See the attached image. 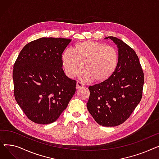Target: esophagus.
I'll return each instance as SVG.
<instances>
[{
	"instance_id": "esophagus-1",
	"label": "esophagus",
	"mask_w": 159,
	"mask_h": 159,
	"mask_svg": "<svg viewBox=\"0 0 159 159\" xmlns=\"http://www.w3.org/2000/svg\"><path fill=\"white\" fill-rule=\"evenodd\" d=\"M84 83H83L82 82H80V81H78L77 82V85H76V88L77 89H79L83 86H84Z\"/></svg>"
}]
</instances>
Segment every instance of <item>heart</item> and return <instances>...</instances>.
I'll return each mask as SVG.
<instances>
[{
	"label": "heart",
	"mask_w": 159,
	"mask_h": 159,
	"mask_svg": "<svg viewBox=\"0 0 159 159\" xmlns=\"http://www.w3.org/2000/svg\"><path fill=\"white\" fill-rule=\"evenodd\" d=\"M73 52L66 50L62 61L67 75L71 78L77 77L83 70V79L102 82L109 79L119 63V53L112 46L96 41H81L73 47Z\"/></svg>",
	"instance_id": "b5f03b06"
}]
</instances>
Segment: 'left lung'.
Masks as SVG:
<instances>
[{"label": "left lung", "mask_w": 159, "mask_h": 159, "mask_svg": "<svg viewBox=\"0 0 159 159\" xmlns=\"http://www.w3.org/2000/svg\"><path fill=\"white\" fill-rule=\"evenodd\" d=\"M105 39L117 45L118 66L107 80L88 88L87 108L98 124L113 127L126 121L141 101L144 77L134 50L119 39Z\"/></svg>", "instance_id": "obj_1"}]
</instances>
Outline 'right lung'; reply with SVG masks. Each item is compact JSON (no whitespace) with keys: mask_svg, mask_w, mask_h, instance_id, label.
<instances>
[{"mask_svg":"<svg viewBox=\"0 0 159 159\" xmlns=\"http://www.w3.org/2000/svg\"><path fill=\"white\" fill-rule=\"evenodd\" d=\"M71 39L40 38L25 46L14 64V96L33 122H55L76 91L77 82L62 68V54Z\"/></svg>","mask_w":159,"mask_h":159,"instance_id":"add662e5","label":"right lung"}]
</instances>
